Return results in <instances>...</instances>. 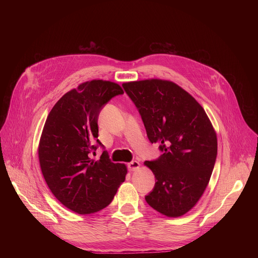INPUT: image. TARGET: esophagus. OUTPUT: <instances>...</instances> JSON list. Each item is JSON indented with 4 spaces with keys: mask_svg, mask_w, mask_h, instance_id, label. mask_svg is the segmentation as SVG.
<instances>
[{
    "mask_svg": "<svg viewBox=\"0 0 258 258\" xmlns=\"http://www.w3.org/2000/svg\"><path fill=\"white\" fill-rule=\"evenodd\" d=\"M127 168H128V170L130 171H136V170H138L139 168H140V163H139V161H132V162H130L128 164H127Z\"/></svg>",
    "mask_w": 258,
    "mask_h": 258,
    "instance_id": "obj_1",
    "label": "esophagus"
}]
</instances>
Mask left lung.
<instances>
[{
  "mask_svg": "<svg viewBox=\"0 0 258 258\" xmlns=\"http://www.w3.org/2000/svg\"><path fill=\"white\" fill-rule=\"evenodd\" d=\"M122 87L139 110L149 141L163 152L144 162L156 179L145 199L163 215H183L209 182L217 155L216 133L203 107L172 82L151 79Z\"/></svg>",
  "mask_w": 258,
  "mask_h": 258,
  "instance_id": "8db88e82",
  "label": "left lung"
}]
</instances>
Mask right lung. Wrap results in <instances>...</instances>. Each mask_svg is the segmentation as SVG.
<instances>
[{"mask_svg":"<svg viewBox=\"0 0 258 258\" xmlns=\"http://www.w3.org/2000/svg\"><path fill=\"white\" fill-rule=\"evenodd\" d=\"M123 94L115 83L94 80L67 92L50 111L39 144L42 173L53 195L79 214L95 213L114 198L127 169L113 163L107 151L91 158L98 145V116L102 107ZM97 145H95V142Z\"/></svg>","mask_w":258,"mask_h":258,"instance_id":"1","label":"right lung"}]
</instances>
